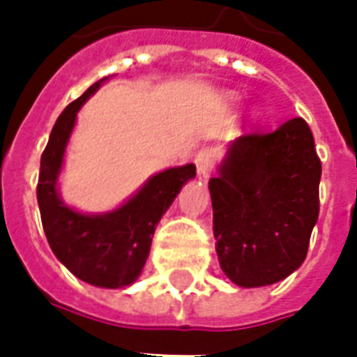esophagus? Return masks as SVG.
<instances>
[{
	"label": "esophagus",
	"mask_w": 357,
	"mask_h": 357,
	"mask_svg": "<svg viewBox=\"0 0 357 357\" xmlns=\"http://www.w3.org/2000/svg\"><path fill=\"white\" fill-rule=\"evenodd\" d=\"M220 160V149L218 147H202L199 153H197V158H195V162H197V170H199V179L202 181H206L210 176V172L212 168L216 166V162Z\"/></svg>",
	"instance_id": "34e87169"
}]
</instances>
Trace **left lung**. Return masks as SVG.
<instances>
[{
    "label": "left lung",
    "mask_w": 357,
    "mask_h": 357,
    "mask_svg": "<svg viewBox=\"0 0 357 357\" xmlns=\"http://www.w3.org/2000/svg\"><path fill=\"white\" fill-rule=\"evenodd\" d=\"M321 160L304 118L241 135L208 181L220 266L239 287H264L304 262L319 216Z\"/></svg>",
    "instance_id": "left-lung-1"
}]
</instances>
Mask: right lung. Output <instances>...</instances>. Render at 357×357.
<instances>
[{
	"mask_svg": "<svg viewBox=\"0 0 357 357\" xmlns=\"http://www.w3.org/2000/svg\"><path fill=\"white\" fill-rule=\"evenodd\" d=\"M107 78L95 82L86 93L66 107L51 130L43 149L38 178V204L42 225L53 255L74 275L95 287L118 289L132 284L147 262L156 224L179 189L195 178L193 164L170 168L149 179L133 199L114 212L86 216L65 206L57 195V176L76 112Z\"/></svg>",
	"mask_w": 357,
	"mask_h": 357,
	"instance_id": "right-lung-1",
	"label": "right lung"
}]
</instances>
